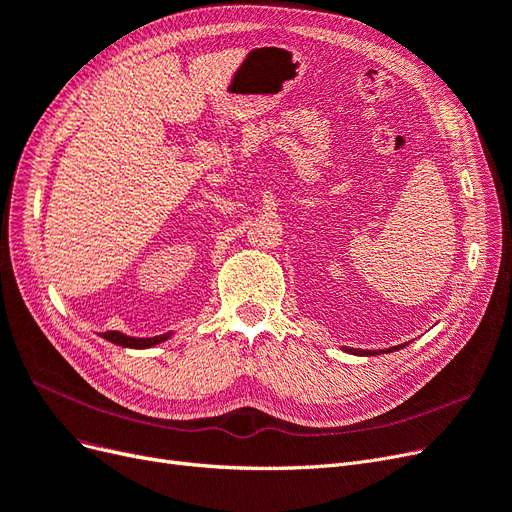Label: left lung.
I'll return each mask as SVG.
<instances>
[{
  "instance_id": "1",
  "label": "left lung",
  "mask_w": 512,
  "mask_h": 512,
  "mask_svg": "<svg viewBox=\"0 0 512 512\" xmlns=\"http://www.w3.org/2000/svg\"><path fill=\"white\" fill-rule=\"evenodd\" d=\"M399 348H401V346H399ZM399 348H390V350H399ZM346 350L352 352V354H371V356L377 354V352H371V350H352V348H346Z\"/></svg>"
}]
</instances>
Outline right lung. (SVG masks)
I'll list each match as a JSON object with an SVG mask.
<instances>
[{
    "instance_id": "right-lung-1",
    "label": "right lung",
    "mask_w": 512,
    "mask_h": 512,
    "mask_svg": "<svg viewBox=\"0 0 512 512\" xmlns=\"http://www.w3.org/2000/svg\"><path fill=\"white\" fill-rule=\"evenodd\" d=\"M101 337H105L107 342H111V344L124 346V348H149V346H156V344L164 342L168 333L158 335V337H128V335L118 333V331H105Z\"/></svg>"
}]
</instances>
